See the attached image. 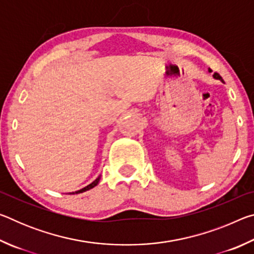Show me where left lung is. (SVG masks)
I'll return each mask as SVG.
<instances>
[{
    "label": "left lung",
    "instance_id": "1",
    "mask_svg": "<svg viewBox=\"0 0 254 254\" xmlns=\"http://www.w3.org/2000/svg\"><path fill=\"white\" fill-rule=\"evenodd\" d=\"M208 71H209V72H212V69H209V68H208ZM213 77H214V78H215V79H220L221 81H223V79H222V77H221L220 75H218V74H217V72H214V75H213Z\"/></svg>",
    "mask_w": 254,
    "mask_h": 254
}]
</instances>
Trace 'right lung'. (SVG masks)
<instances>
[{"label": "right lung", "mask_w": 254, "mask_h": 254, "mask_svg": "<svg viewBox=\"0 0 254 254\" xmlns=\"http://www.w3.org/2000/svg\"><path fill=\"white\" fill-rule=\"evenodd\" d=\"M101 176L102 175H100L98 176V177L94 180V182L92 183V184H89V185H87V186L86 187H84V188H81V189H79V190H77V191H72V192H69V195H72V194H80V192H84V191H86V190H89V189H92V188H94L96 186V185L100 183V179H101Z\"/></svg>", "instance_id": "right-lung-1"}]
</instances>
